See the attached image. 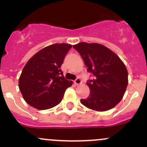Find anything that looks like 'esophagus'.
Returning <instances> with one entry per match:
<instances>
[{
	"instance_id": "esophagus-1",
	"label": "esophagus",
	"mask_w": 147,
	"mask_h": 147,
	"mask_svg": "<svg viewBox=\"0 0 147 147\" xmlns=\"http://www.w3.org/2000/svg\"><path fill=\"white\" fill-rule=\"evenodd\" d=\"M81 82H82V81H81V79L80 78H77L76 80H75V81H74V83H75L76 85H78V84H80Z\"/></svg>"
}]
</instances>
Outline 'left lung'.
<instances>
[{
	"label": "left lung",
	"mask_w": 147,
	"mask_h": 147,
	"mask_svg": "<svg viewBox=\"0 0 147 147\" xmlns=\"http://www.w3.org/2000/svg\"><path fill=\"white\" fill-rule=\"evenodd\" d=\"M93 75L87 84L90 93L80 100L89 109L99 112L115 107L121 101L128 84V72L123 62L114 52L98 43L80 42L73 45Z\"/></svg>",
	"instance_id": "left-lung-1"
}]
</instances>
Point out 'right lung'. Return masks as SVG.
<instances>
[{
	"instance_id": "right-lung-1",
	"label": "right lung",
	"mask_w": 147,
	"mask_h": 147,
	"mask_svg": "<svg viewBox=\"0 0 147 147\" xmlns=\"http://www.w3.org/2000/svg\"><path fill=\"white\" fill-rule=\"evenodd\" d=\"M72 45L53 44L42 49L28 61L19 78V89L28 105L38 109L53 108L60 103L72 82L61 70Z\"/></svg>"
}]
</instances>
